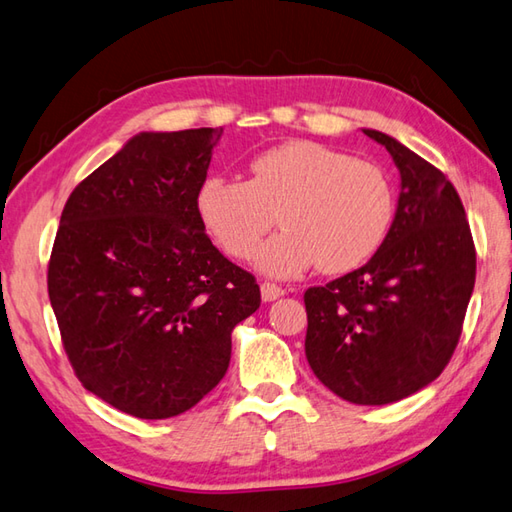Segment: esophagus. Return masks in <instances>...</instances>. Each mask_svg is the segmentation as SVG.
I'll return each mask as SVG.
<instances>
[{
	"label": "esophagus",
	"instance_id": "esophagus-1",
	"mask_svg": "<svg viewBox=\"0 0 512 512\" xmlns=\"http://www.w3.org/2000/svg\"><path fill=\"white\" fill-rule=\"evenodd\" d=\"M260 295H263L265 302H274L285 295V289L278 285H271V282H263V285H260Z\"/></svg>",
	"mask_w": 512,
	"mask_h": 512
}]
</instances>
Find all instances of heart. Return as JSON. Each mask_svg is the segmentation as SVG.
<instances>
[{"label": "heart", "mask_w": 512, "mask_h": 512, "mask_svg": "<svg viewBox=\"0 0 512 512\" xmlns=\"http://www.w3.org/2000/svg\"><path fill=\"white\" fill-rule=\"evenodd\" d=\"M203 225L234 258H249L260 238L256 267L295 278L320 263L344 274L377 254L394 219V195L383 170L333 146L293 140L258 155L252 179L210 177L197 197Z\"/></svg>", "instance_id": "obj_1"}]
</instances>
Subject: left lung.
<instances>
[{
  "label": "left lung",
  "mask_w": 512,
  "mask_h": 512,
  "mask_svg": "<svg viewBox=\"0 0 512 512\" xmlns=\"http://www.w3.org/2000/svg\"><path fill=\"white\" fill-rule=\"evenodd\" d=\"M401 192L385 241L366 265L304 293V350L328 390L388 405L445 370L475 285V247L462 201L436 166L381 131Z\"/></svg>",
  "instance_id": "obj_1"
}]
</instances>
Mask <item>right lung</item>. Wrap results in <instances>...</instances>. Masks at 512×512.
<instances>
[{"label":"right lung","mask_w":512,"mask_h":512,"mask_svg":"<svg viewBox=\"0 0 512 512\" xmlns=\"http://www.w3.org/2000/svg\"><path fill=\"white\" fill-rule=\"evenodd\" d=\"M223 129L142 131L83 179L54 238L48 293L78 381L135 418L184 414L225 377L260 306L197 208Z\"/></svg>","instance_id":"right-lung-1"}]
</instances>
